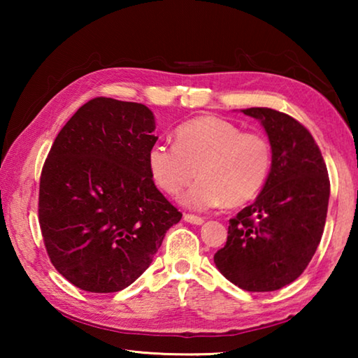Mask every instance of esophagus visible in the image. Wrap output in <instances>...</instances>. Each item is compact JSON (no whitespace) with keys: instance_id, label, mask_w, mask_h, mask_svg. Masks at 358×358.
<instances>
[{"instance_id":"1","label":"esophagus","mask_w":358,"mask_h":358,"mask_svg":"<svg viewBox=\"0 0 358 358\" xmlns=\"http://www.w3.org/2000/svg\"><path fill=\"white\" fill-rule=\"evenodd\" d=\"M183 220L189 224H196V226H201V224H203V217L196 216V215H189V213H186L183 216Z\"/></svg>"}]
</instances>
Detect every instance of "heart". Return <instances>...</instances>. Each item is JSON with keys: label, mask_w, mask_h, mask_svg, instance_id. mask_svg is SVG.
<instances>
[{"label": "heart", "mask_w": 358, "mask_h": 358, "mask_svg": "<svg viewBox=\"0 0 358 358\" xmlns=\"http://www.w3.org/2000/svg\"><path fill=\"white\" fill-rule=\"evenodd\" d=\"M151 178L169 196H177L196 177L181 202L192 210L254 201L271 171V147L259 132L217 117H199L175 131V145L155 143L148 151Z\"/></svg>", "instance_id": "heart-1"}]
</instances>
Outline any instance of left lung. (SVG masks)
I'll return each instance as SVG.
<instances>
[{
  "label": "left lung",
  "instance_id": "8db88e82",
  "mask_svg": "<svg viewBox=\"0 0 358 358\" xmlns=\"http://www.w3.org/2000/svg\"><path fill=\"white\" fill-rule=\"evenodd\" d=\"M260 120L271 145V171L256 202L229 221L215 254L217 270L248 292H270L299 278L324 234L330 180L311 132L268 107L241 110Z\"/></svg>",
  "mask_w": 358,
  "mask_h": 358
}]
</instances>
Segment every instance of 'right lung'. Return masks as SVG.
Wrapping results in <instances>:
<instances>
[{
	"instance_id": "1",
	"label": "right lung",
	"mask_w": 358,
	"mask_h": 358,
	"mask_svg": "<svg viewBox=\"0 0 358 358\" xmlns=\"http://www.w3.org/2000/svg\"><path fill=\"white\" fill-rule=\"evenodd\" d=\"M153 131L147 106L94 98L72 115L48 151L39 226L50 262L78 289L128 287L181 220L148 171Z\"/></svg>"
}]
</instances>
